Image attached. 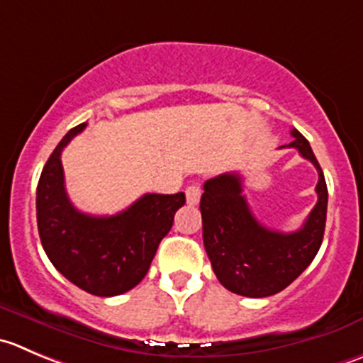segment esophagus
<instances>
[{
  "label": "esophagus",
  "mask_w": 363,
  "mask_h": 363,
  "mask_svg": "<svg viewBox=\"0 0 363 363\" xmlns=\"http://www.w3.org/2000/svg\"><path fill=\"white\" fill-rule=\"evenodd\" d=\"M200 196H202V188L200 184H189L186 188V200H188L189 206H196L200 202Z\"/></svg>",
  "instance_id": "esophagus-1"
}]
</instances>
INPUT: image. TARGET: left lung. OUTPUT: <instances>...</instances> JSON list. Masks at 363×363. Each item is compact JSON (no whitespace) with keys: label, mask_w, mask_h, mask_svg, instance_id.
<instances>
[{"label":"left lung","mask_w":363,"mask_h":363,"mask_svg":"<svg viewBox=\"0 0 363 363\" xmlns=\"http://www.w3.org/2000/svg\"><path fill=\"white\" fill-rule=\"evenodd\" d=\"M293 142L280 149H296L319 174L318 203L296 232H279L257 221L242 195L239 174H221L203 184L200 199L202 234L214 275L225 289L248 298L280 293L308 267L323 242L328 207L325 175L311 143L296 129Z\"/></svg>","instance_id":"1"}]
</instances>
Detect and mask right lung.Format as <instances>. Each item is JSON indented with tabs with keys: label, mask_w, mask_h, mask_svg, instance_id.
I'll use <instances>...</instances> for the list:
<instances>
[{
	"label": "right lung",
	"mask_w": 363,
	"mask_h": 363,
	"mask_svg": "<svg viewBox=\"0 0 363 363\" xmlns=\"http://www.w3.org/2000/svg\"><path fill=\"white\" fill-rule=\"evenodd\" d=\"M86 128L70 129L49 156L37 186V225L52 266L94 296H118L138 286L149 271L161 239L170 232L184 193H145L113 216L77 211L65 191L62 150Z\"/></svg>",
	"instance_id": "add662e5"
}]
</instances>
